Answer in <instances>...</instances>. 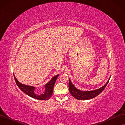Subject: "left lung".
Listing matches in <instances>:
<instances>
[{"instance_id":"8db88e82","label":"left lung","mask_w":125,"mask_h":125,"mask_svg":"<svg viewBox=\"0 0 125 125\" xmlns=\"http://www.w3.org/2000/svg\"><path fill=\"white\" fill-rule=\"evenodd\" d=\"M109 80L106 82L104 86L101 88L93 91H82L80 90L77 89L72 83L70 79H69V90L71 94L75 99L80 100H87L92 99L93 98L99 95L102 93L105 87L107 85Z\"/></svg>"}]
</instances>
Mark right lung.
Listing matches in <instances>:
<instances>
[{
    "label": "right lung",
    "instance_id": "1",
    "mask_svg": "<svg viewBox=\"0 0 125 125\" xmlns=\"http://www.w3.org/2000/svg\"><path fill=\"white\" fill-rule=\"evenodd\" d=\"M58 76L59 74L55 75V76H54L51 79L50 81H49L46 85H45V91L43 92V93L41 94V95H38V94H36L34 93V90L35 89V87L26 85L21 83L18 81L16 78L15 77L14 75V78L19 88L24 93L27 94L28 95L34 98V99H36L37 100H46L50 99V98L51 97L52 92H53L54 84L55 83L56 79Z\"/></svg>",
    "mask_w": 125,
    "mask_h": 125
}]
</instances>
